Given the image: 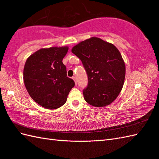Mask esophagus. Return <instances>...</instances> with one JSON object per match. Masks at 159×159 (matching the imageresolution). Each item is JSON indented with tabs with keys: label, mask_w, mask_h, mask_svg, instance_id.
<instances>
[{
	"label": "esophagus",
	"mask_w": 159,
	"mask_h": 159,
	"mask_svg": "<svg viewBox=\"0 0 159 159\" xmlns=\"http://www.w3.org/2000/svg\"><path fill=\"white\" fill-rule=\"evenodd\" d=\"M72 79L74 80V82H75V84H76V85H77V81H76V78L75 77H72Z\"/></svg>",
	"instance_id": "1"
}]
</instances>
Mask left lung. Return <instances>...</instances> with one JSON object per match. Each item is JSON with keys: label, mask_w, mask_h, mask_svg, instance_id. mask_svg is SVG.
<instances>
[{"label": "left lung", "mask_w": 159, "mask_h": 159, "mask_svg": "<svg viewBox=\"0 0 159 159\" xmlns=\"http://www.w3.org/2000/svg\"><path fill=\"white\" fill-rule=\"evenodd\" d=\"M72 52L82 61L88 78L83 91L86 102L97 107L109 105L124 82L126 67L119 50L112 43L92 38L74 46Z\"/></svg>", "instance_id": "obj_1"}]
</instances>
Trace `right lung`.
Here are the masks:
<instances>
[{"mask_svg":"<svg viewBox=\"0 0 159 159\" xmlns=\"http://www.w3.org/2000/svg\"><path fill=\"white\" fill-rule=\"evenodd\" d=\"M66 47L42 48L26 60L24 67V83L33 100L48 109H55L66 103L67 96L75 85L67 76L63 57Z\"/></svg>","mask_w":159,"mask_h":159,"instance_id":"obj_1","label":"right lung"}]
</instances>
